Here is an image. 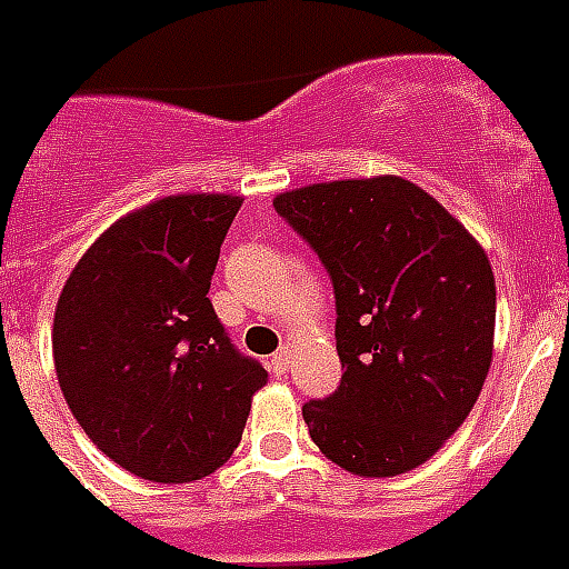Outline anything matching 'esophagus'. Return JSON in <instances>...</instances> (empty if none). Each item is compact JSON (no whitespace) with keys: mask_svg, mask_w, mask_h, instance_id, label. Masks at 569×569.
<instances>
[{"mask_svg":"<svg viewBox=\"0 0 569 569\" xmlns=\"http://www.w3.org/2000/svg\"><path fill=\"white\" fill-rule=\"evenodd\" d=\"M269 369L276 371V375H284L290 369V350H279V353H272V360H269Z\"/></svg>","mask_w":569,"mask_h":569,"instance_id":"esophagus-1","label":"esophagus"}]
</instances>
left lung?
I'll return each instance as SVG.
<instances>
[{
  "mask_svg": "<svg viewBox=\"0 0 569 569\" xmlns=\"http://www.w3.org/2000/svg\"><path fill=\"white\" fill-rule=\"evenodd\" d=\"M336 290L339 390L306 401L320 452L357 477L429 462L480 396L495 348L492 263L401 177L336 179L272 200Z\"/></svg>",
  "mask_w": 569,
  "mask_h": 569,
  "instance_id": "1",
  "label": "left lung"
}]
</instances>
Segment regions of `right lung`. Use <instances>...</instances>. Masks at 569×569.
I'll list each match as a JSON object with an SVG mask.
<instances>
[{
  "mask_svg": "<svg viewBox=\"0 0 569 569\" xmlns=\"http://www.w3.org/2000/svg\"><path fill=\"white\" fill-rule=\"evenodd\" d=\"M237 194H170L117 219L71 269L53 315L68 408L119 468L191 482L237 450L267 369L209 302Z\"/></svg>",
  "mask_w": 569,
  "mask_h": 569,
  "instance_id": "add662e5",
  "label": "right lung"
}]
</instances>
